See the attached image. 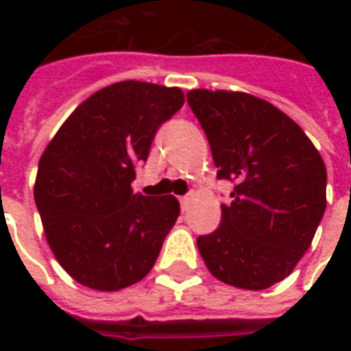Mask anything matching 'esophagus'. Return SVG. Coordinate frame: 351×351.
Wrapping results in <instances>:
<instances>
[{
    "instance_id": "34e87169",
    "label": "esophagus",
    "mask_w": 351,
    "mask_h": 351,
    "mask_svg": "<svg viewBox=\"0 0 351 351\" xmlns=\"http://www.w3.org/2000/svg\"><path fill=\"white\" fill-rule=\"evenodd\" d=\"M190 201H191V193H190V195H184V197H180V205H182L184 210L188 208V205H190Z\"/></svg>"
}]
</instances>
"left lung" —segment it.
Here are the masks:
<instances>
[{"instance_id": "8db88e82", "label": "left lung", "mask_w": 351, "mask_h": 351, "mask_svg": "<svg viewBox=\"0 0 351 351\" xmlns=\"http://www.w3.org/2000/svg\"><path fill=\"white\" fill-rule=\"evenodd\" d=\"M218 178L235 182L220 228L197 239L206 269L223 284L267 289L291 274L324 218L327 171L304 131L256 95L190 90Z\"/></svg>"}]
</instances>
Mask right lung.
I'll list each match as a JSON object with an SVG mask.
<instances>
[{"label":"right lung","instance_id":"add662e5","mask_svg":"<svg viewBox=\"0 0 351 351\" xmlns=\"http://www.w3.org/2000/svg\"><path fill=\"white\" fill-rule=\"evenodd\" d=\"M182 105L180 88L122 80L82 101L45 148L35 205L54 258L82 286L118 291L152 271L180 203L135 193L131 182Z\"/></svg>","mask_w":351,"mask_h":351}]
</instances>
